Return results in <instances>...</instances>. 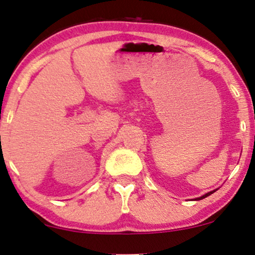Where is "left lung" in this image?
Instances as JSON below:
<instances>
[{
	"mask_svg": "<svg viewBox=\"0 0 255 255\" xmlns=\"http://www.w3.org/2000/svg\"><path fill=\"white\" fill-rule=\"evenodd\" d=\"M216 190H214V191H210V193H208V194H205V195H203V196H201V197H198V198H196V201H198V200H203V198H205V197H208L209 195H211V194H214Z\"/></svg>",
	"mask_w": 255,
	"mask_h": 255,
	"instance_id": "1",
	"label": "left lung"
}]
</instances>
